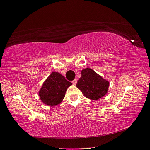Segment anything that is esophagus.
I'll return each instance as SVG.
<instances>
[{
    "instance_id": "34e87169",
    "label": "esophagus",
    "mask_w": 150,
    "mask_h": 150,
    "mask_svg": "<svg viewBox=\"0 0 150 150\" xmlns=\"http://www.w3.org/2000/svg\"><path fill=\"white\" fill-rule=\"evenodd\" d=\"M76 83H77V80H76V79H74V80L72 81V83L74 85H76Z\"/></svg>"
}]
</instances>
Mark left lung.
I'll list each match as a JSON object with an SVG mask.
<instances>
[{
  "instance_id": "obj_1",
  "label": "left lung",
  "mask_w": 150,
  "mask_h": 150,
  "mask_svg": "<svg viewBox=\"0 0 150 150\" xmlns=\"http://www.w3.org/2000/svg\"><path fill=\"white\" fill-rule=\"evenodd\" d=\"M82 76L79 79L76 87L83 96L91 100H98L108 92L109 82L90 68L81 71Z\"/></svg>"
}]
</instances>
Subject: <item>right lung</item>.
<instances>
[{
  "mask_svg": "<svg viewBox=\"0 0 150 150\" xmlns=\"http://www.w3.org/2000/svg\"><path fill=\"white\" fill-rule=\"evenodd\" d=\"M72 83L58 72H52L46 79L39 91V96L44 104L54 106L62 102L67 89Z\"/></svg>",
  "mask_w": 150,
  "mask_h": 150,
  "instance_id": "right-lung-1",
  "label": "right lung"
}]
</instances>
